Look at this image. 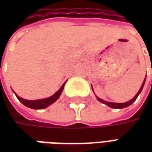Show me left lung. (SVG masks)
I'll list each match as a JSON object with an SVG mask.
<instances>
[{"label": "left lung", "mask_w": 152, "mask_h": 152, "mask_svg": "<svg viewBox=\"0 0 152 152\" xmlns=\"http://www.w3.org/2000/svg\"><path fill=\"white\" fill-rule=\"evenodd\" d=\"M146 80V79H145ZM145 80H144L143 83H142V86H141L140 89H139V91L137 92V94H136V95L134 96L133 99H131V100H129V102H124V103H116V102H107V101H104V100H102V99H99V98H98L97 97V99H98V100H99V102H102V103H104V104H106V105H107L108 107H112V108H115V109H121V108H124V107H129V106H130L133 102L137 99V96L139 95V94L141 93V91H142V88H143L144 86V84H145Z\"/></svg>", "instance_id": "8db88e82"}]
</instances>
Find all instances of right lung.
I'll return each instance as SVG.
<instances>
[{"instance_id":"right-lung-1","label":"right lung","mask_w":152,"mask_h":152,"mask_svg":"<svg viewBox=\"0 0 152 152\" xmlns=\"http://www.w3.org/2000/svg\"><path fill=\"white\" fill-rule=\"evenodd\" d=\"M65 83L63 84V86H62V87H61L53 95H52L51 97H50V98H47V99H40V100H26V99H22V98H20V97H18L15 93V95H16V97H17V99H18L23 105L26 106V107H30V108L32 109H44L45 108V107H49L50 105H51L52 103H53L56 100L58 99L59 96L61 95V94L63 92V88H64Z\"/></svg>"}]
</instances>
